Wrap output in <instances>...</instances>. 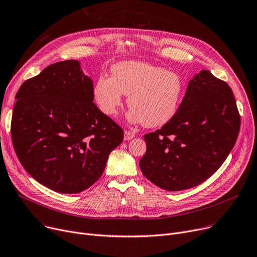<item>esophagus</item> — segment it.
I'll return each mask as SVG.
<instances>
[{"label": "esophagus", "instance_id": "1", "mask_svg": "<svg viewBox=\"0 0 257 257\" xmlns=\"http://www.w3.org/2000/svg\"><path fill=\"white\" fill-rule=\"evenodd\" d=\"M134 137H136V134H134L133 132L128 131V130H125V131H124V141H130V140H132Z\"/></svg>", "mask_w": 257, "mask_h": 257}]
</instances>
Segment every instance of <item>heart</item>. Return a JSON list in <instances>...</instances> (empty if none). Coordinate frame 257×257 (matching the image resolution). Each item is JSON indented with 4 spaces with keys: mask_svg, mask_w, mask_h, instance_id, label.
Segmentation results:
<instances>
[{
    "mask_svg": "<svg viewBox=\"0 0 257 257\" xmlns=\"http://www.w3.org/2000/svg\"><path fill=\"white\" fill-rule=\"evenodd\" d=\"M184 93L182 78L163 66L142 61H121L111 67V77L100 76L93 85V97L100 110L116 114L128 96L127 119L153 128L167 124L179 110Z\"/></svg>",
    "mask_w": 257,
    "mask_h": 257,
    "instance_id": "heart-1",
    "label": "heart"
}]
</instances>
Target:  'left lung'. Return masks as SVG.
<instances>
[{"instance_id":"8db88e82","label":"left lung","mask_w":257,"mask_h":257,"mask_svg":"<svg viewBox=\"0 0 257 257\" xmlns=\"http://www.w3.org/2000/svg\"><path fill=\"white\" fill-rule=\"evenodd\" d=\"M240 117L231 88L202 70L188 82L170 121L145 134L140 167L147 179L166 191H183L213 175L235 145Z\"/></svg>"}]
</instances>
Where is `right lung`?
I'll return each instance as SVG.
<instances>
[{"label":"right lung","mask_w":257,"mask_h":257,"mask_svg":"<svg viewBox=\"0 0 257 257\" xmlns=\"http://www.w3.org/2000/svg\"><path fill=\"white\" fill-rule=\"evenodd\" d=\"M16 100L12 144L36 181L77 194L102 176L124 131L93 103L92 80L78 60L53 63L26 80Z\"/></svg>","instance_id":"1"}]
</instances>
